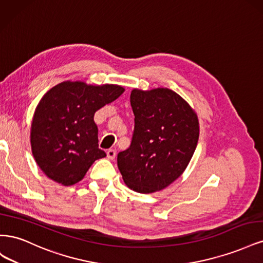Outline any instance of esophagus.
Listing matches in <instances>:
<instances>
[{
    "mask_svg": "<svg viewBox=\"0 0 263 263\" xmlns=\"http://www.w3.org/2000/svg\"><path fill=\"white\" fill-rule=\"evenodd\" d=\"M106 155H107V158L109 159V160H113V159H115V156H116V151L114 149H108L106 151Z\"/></svg>",
    "mask_w": 263,
    "mask_h": 263,
    "instance_id": "esophagus-1",
    "label": "esophagus"
}]
</instances>
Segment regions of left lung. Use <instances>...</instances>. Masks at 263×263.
I'll use <instances>...</instances> for the list:
<instances>
[{
    "mask_svg": "<svg viewBox=\"0 0 263 263\" xmlns=\"http://www.w3.org/2000/svg\"><path fill=\"white\" fill-rule=\"evenodd\" d=\"M130 105L135 128L129 148L117 155L125 184L154 193L176 181L186 169L198 140L196 113L169 89H134Z\"/></svg>",
    "mask_w": 263,
    "mask_h": 263,
    "instance_id": "obj_1",
    "label": "left lung"
}]
</instances>
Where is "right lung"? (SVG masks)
Returning <instances> with one entry per match:
<instances>
[{
    "mask_svg": "<svg viewBox=\"0 0 263 263\" xmlns=\"http://www.w3.org/2000/svg\"><path fill=\"white\" fill-rule=\"evenodd\" d=\"M125 91L115 84L65 81L47 92L31 122V153L39 168L62 185L81 181L92 163L106 157L99 148L94 114Z\"/></svg>",
    "mask_w": 263,
    "mask_h": 263,
    "instance_id": "obj_1",
    "label": "right lung"
}]
</instances>
